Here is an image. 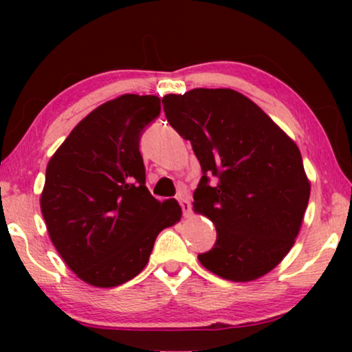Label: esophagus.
<instances>
[{
    "instance_id": "esophagus-1",
    "label": "esophagus",
    "mask_w": 352,
    "mask_h": 352,
    "mask_svg": "<svg viewBox=\"0 0 352 352\" xmlns=\"http://www.w3.org/2000/svg\"><path fill=\"white\" fill-rule=\"evenodd\" d=\"M177 201H179L181 208H182V213H184L186 218H189L190 216V199H189V194H187L186 190H181L179 194H177Z\"/></svg>"
}]
</instances>
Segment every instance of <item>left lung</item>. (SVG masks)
Masks as SVG:
<instances>
[{"label": "left lung", "instance_id": "obj_1", "mask_svg": "<svg viewBox=\"0 0 352 352\" xmlns=\"http://www.w3.org/2000/svg\"><path fill=\"white\" fill-rule=\"evenodd\" d=\"M162 102L204 173L192 205L214 224L218 239L199 254L201 266L232 282L266 276L292 250L309 201L300 148L234 89L195 88Z\"/></svg>", "mask_w": 352, "mask_h": 352}]
</instances>
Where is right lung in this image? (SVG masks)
I'll list each match as a JSON object with an SVG mask.
<instances>
[{"label":"right lung","instance_id":"1","mask_svg":"<svg viewBox=\"0 0 352 352\" xmlns=\"http://www.w3.org/2000/svg\"><path fill=\"white\" fill-rule=\"evenodd\" d=\"M160 113L157 96L123 94L81 120L51 157L40 206L47 234L76 277L110 288L146 267L157 235L181 219L175 199L146 187L142 129Z\"/></svg>","mask_w":352,"mask_h":352}]
</instances>
